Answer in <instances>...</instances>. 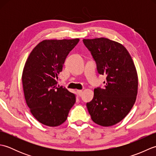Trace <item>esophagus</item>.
I'll return each mask as SVG.
<instances>
[{
  "label": "esophagus",
  "mask_w": 156,
  "mask_h": 156,
  "mask_svg": "<svg viewBox=\"0 0 156 156\" xmlns=\"http://www.w3.org/2000/svg\"><path fill=\"white\" fill-rule=\"evenodd\" d=\"M77 93L80 97V96H82V90H77Z\"/></svg>",
  "instance_id": "34e87169"
}]
</instances>
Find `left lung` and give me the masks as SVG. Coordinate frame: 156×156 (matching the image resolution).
<instances>
[{
  "mask_svg": "<svg viewBox=\"0 0 156 156\" xmlns=\"http://www.w3.org/2000/svg\"><path fill=\"white\" fill-rule=\"evenodd\" d=\"M97 63L100 74L107 76L104 88L94 90V97L87 107L95 123L112 126L122 121L136 101L138 77L130 54L123 45L101 37L83 39Z\"/></svg>",
  "mask_w": 156,
  "mask_h": 156,
  "instance_id": "left-lung-1",
  "label": "left lung"
}]
</instances>
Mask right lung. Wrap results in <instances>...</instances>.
Returning <instances> with one entry per match:
<instances>
[{
	"mask_svg": "<svg viewBox=\"0 0 156 156\" xmlns=\"http://www.w3.org/2000/svg\"><path fill=\"white\" fill-rule=\"evenodd\" d=\"M79 39H45L29 54L23 70L22 83L26 103L33 116L49 127H57L67 119L76 102L75 95L58 87V75L65 59Z\"/></svg>",
	"mask_w": 156,
	"mask_h": 156,
	"instance_id": "add662e5",
	"label": "right lung"
}]
</instances>
